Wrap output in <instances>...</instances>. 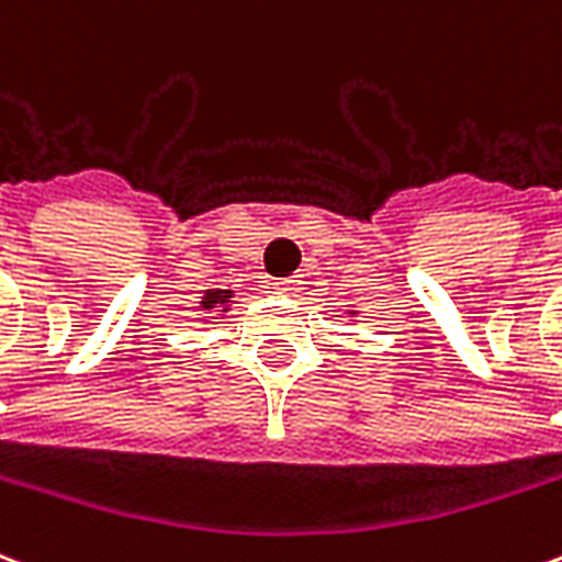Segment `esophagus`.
I'll return each instance as SVG.
<instances>
[{"mask_svg":"<svg viewBox=\"0 0 562 562\" xmlns=\"http://www.w3.org/2000/svg\"><path fill=\"white\" fill-rule=\"evenodd\" d=\"M300 285H303V282H300L297 277H289V280H277V282H273V289L280 291V294H289V297H291V294H297Z\"/></svg>","mask_w":562,"mask_h":562,"instance_id":"1","label":"esophagus"}]
</instances>
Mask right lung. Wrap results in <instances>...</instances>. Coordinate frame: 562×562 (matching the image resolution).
Wrapping results in <instances>:
<instances>
[{
	"instance_id": "obj_1",
	"label": "right lung",
	"mask_w": 562,
	"mask_h": 562,
	"mask_svg": "<svg viewBox=\"0 0 562 562\" xmlns=\"http://www.w3.org/2000/svg\"><path fill=\"white\" fill-rule=\"evenodd\" d=\"M229 297H233V291H209L203 300V306L205 310H212L217 303H229Z\"/></svg>"
}]
</instances>
